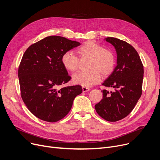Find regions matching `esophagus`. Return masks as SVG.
Wrapping results in <instances>:
<instances>
[{"mask_svg":"<svg viewBox=\"0 0 160 160\" xmlns=\"http://www.w3.org/2000/svg\"><path fill=\"white\" fill-rule=\"evenodd\" d=\"M82 92H88V91H89L90 88L88 87H82Z\"/></svg>","mask_w":160,"mask_h":160,"instance_id":"esophagus-1","label":"esophagus"}]
</instances>
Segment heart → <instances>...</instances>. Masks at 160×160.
Returning <instances> with one entry per match:
<instances>
[{"label": "heart", "instance_id": "obj_1", "mask_svg": "<svg viewBox=\"0 0 160 160\" xmlns=\"http://www.w3.org/2000/svg\"><path fill=\"white\" fill-rule=\"evenodd\" d=\"M82 57L90 60L85 72H78L73 75V81L83 87H90L99 82L102 75L103 77L109 75L114 70L116 58L114 52L105 49L102 45L94 42L88 41L83 43L78 49ZM61 62L66 69L75 72L79 68V58L71 51L65 52L62 56Z\"/></svg>", "mask_w": 160, "mask_h": 160}]
</instances>
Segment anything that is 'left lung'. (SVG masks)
Segmentation results:
<instances>
[{
	"instance_id": "left-lung-1",
	"label": "left lung",
	"mask_w": 160,
	"mask_h": 160,
	"mask_svg": "<svg viewBox=\"0 0 160 160\" xmlns=\"http://www.w3.org/2000/svg\"><path fill=\"white\" fill-rule=\"evenodd\" d=\"M116 49L117 65L103 83L113 91L102 90L103 98L95 105L97 113L109 122L127 117L142 94L144 69L138 52L130 44L116 38L105 39Z\"/></svg>"
}]
</instances>
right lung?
<instances>
[{
	"label": "right lung",
	"mask_w": 160,
	"mask_h": 160,
	"mask_svg": "<svg viewBox=\"0 0 160 160\" xmlns=\"http://www.w3.org/2000/svg\"><path fill=\"white\" fill-rule=\"evenodd\" d=\"M58 36H48L26 50L18 70L22 101L34 116L55 122L70 112L80 85L60 88L71 79L62 64L66 51L80 45Z\"/></svg>",
	"instance_id": "1"
}]
</instances>
